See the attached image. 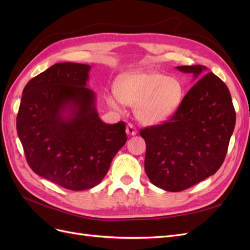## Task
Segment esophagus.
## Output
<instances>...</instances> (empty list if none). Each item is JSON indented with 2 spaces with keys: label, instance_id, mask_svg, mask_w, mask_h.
I'll return each instance as SVG.
<instances>
[{
  "label": "esophagus",
  "instance_id": "obj_1",
  "mask_svg": "<svg viewBox=\"0 0 250 250\" xmlns=\"http://www.w3.org/2000/svg\"><path fill=\"white\" fill-rule=\"evenodd\" d=\"M126 132H127V134L128 135H135L138 133V131H137V128H135L132 124H127V126H126Z\"/></svg>",
  "mask_w": 250,
  "mask_h": 250
}]
</instances>
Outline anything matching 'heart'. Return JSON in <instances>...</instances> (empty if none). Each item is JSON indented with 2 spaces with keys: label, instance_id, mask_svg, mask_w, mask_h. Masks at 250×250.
Segmentation results:
<instances>
[{
  "label": "heart",
  "instance_id": "b5f03b06",
  "mask_svg": "<svg viewBox=\"0 0 250 250\" xmlns=\"http://www.w3.org/2000/svg\"><path fill=\"white\" fill-rule=\"evenodd\" d=\"M184 99L179 79L148 71L127 74L117 83L116 93L106 96V102L116 110L122 104L133 106L134 116L144 124H157L172 117Z\"/></svg>",
  "mask_w": 250,
  "mask_h": 250
}]
</instances>
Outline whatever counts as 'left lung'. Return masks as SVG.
<instances>
[{"mask_svg":"<svg viewBox=\"0 0 250 250\" xmlns=\"http://www.w3.org/2000/svg\"><path fill=\"white\" fill-rule=\"evenodd\" d=\"M195 84L167 122L141 130L146 142L145 171L165 191L180 192L221 167L236 125L229 87L204 65H180Z\"/></svg>","mask_w":250,"mask_h":250,"instance_id":"left-lung-1","label":"left lung"}]
</instances>
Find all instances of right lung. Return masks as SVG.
Instances as JSON below:
<instances>
[{
    "mask_svg": "<svg viewBox=\"0 0 250 250\" xmlns=\"http://www.w3.org/2000/svg\"><path fill=\"white\" fill-rule=\"evenodd\" d=\"M88 64L60 62L30 80L17 130L34 173L72 191L99 185L127 141L124 122L99 117Z\"/></svg>",
    "mask_w": 250,
    "mask_h": 250,
    "instance_id": "1",
    "label": "right lung"
}]
</instances>
